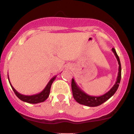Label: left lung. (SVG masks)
I'll use <instances>...</instances> for the list:
<instances>
[{
	"label": "left lung",
	"mask_w": 134,
	"mask_h": 134,
	"mask_svg": "<svg viewBox=\"0 0 134 134\" xmlns=\"http://www.w3.org/2000/svg\"><path fill=\"white\" fill-rule=\"evenodd\" d=\"M112 52L114 53L115 57H116V59H117L118 65H119L117 79H116V81L114 84V86L111 87V90L109 91L108 92H107V93L102 95V96H92L87 94L85 92L81 90V89L76 84V81L74 79V78H72L71 84L72 94H73V97L75 99V100L77 103H79V104H84V105L90 107H98V106L101 105V104H103L105 101H107L108 99H110L115 93V92L116 91L118 86H119L120 82L121 68L120 58L118 57L117 53H116V51H115V49L114 48H112Z\"/></svg>",
	"instance_id": "8db88e82"
}]
</instances>
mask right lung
<instances>
[{
  "mask_svg": "<svg viewBox=\"0 0 134 134\" xmlns=\"http://www.w3.org/2000/svg\"><path fill=\"white\" fill-rule=\"evenodd\" d=\"M8 76V79L9 81V83H10V85L11 86L12 89L14 92V93L16 94V95L19 98V99H21V101H24V102L28 103H31V104H36V103H41L43 102L47 99L48 97L49 96V94H50V88H51L52 84L53 83V81H55V78H56L57 76L53 77V78H52L50 79V81H49L48 83L47 84V85L46 86V87H44V89L41 93L36 94H33V95H24V94H21L19 93H18L17 91L14 88L13 86L11 85L10 84V81H9V76Z\"/></svg>",
  "mask_w": 134,
  "mask_h": 134,
  "instance_id": "right-lung-1",
  "label": "right lung"
}]
</instances>
